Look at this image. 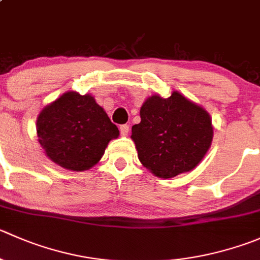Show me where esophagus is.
I'll use <instances>...</instances> for the list:
<instances>
[{
  "instance_id": "34e87169",
  "label": "esophagus",
  "mask_w": 260,
  "mask_h": 260,
  "mask_svg": "<svg viewBox=\"0 0 260 260\" xmlns=\"http://www.w3.org/2000/svg\"><path fill=\"white\" fill-rule=\"evenodd\" d=\"M119 131H120V135H122L123 137H125V136H128V133H129V125L128 124L120 125Z\"/></svg>"
}]
</instances>
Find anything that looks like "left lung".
<instances>
[{"mask_svg":"<svg viewBox=\"0 0 260 260\" xmlns=\"http://www.w3.org/2000/svg\"><path fill=\"white\" fill-rule=\"evenodd\" d=\"M141 122L132 127L138 158L158 178H173L193 170L213 138L207 110L178 91L166 99L152 95L141 107Z\"/></svg>","mask_w":260,"mask_h":260,"instance_id":"1","label":"left lung"}]
</instances>
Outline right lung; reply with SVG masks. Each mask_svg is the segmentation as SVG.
<instances>
[{"instance_id":"1","label":"right lung","mask_w":260,"mask_h":260,"mask_svg":"<svg viewBox=\"0 0 260 260\" xmlns=\"http://www.w3.org/2000/svg\"><path fill=\"white\" fill-rule=\"evenodd\" d=\"M37 133L45 155L74 171L89 170L119 131L94 96L67 91L38 115Z\"/></svg>"}]
</instances>
